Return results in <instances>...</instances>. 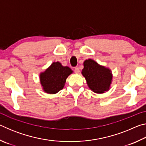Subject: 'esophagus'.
<instances>
[{"label": "esophagus", "instance_id": "34e87169", "mask_svg": "<svg viewBox=\"0 0 146 146\" xmlns=\"http://www.w3.org/2000/svg\"><path fill=\"white\" fill-rule=\"evenodd\" d=\"M74 71H75V73H78L79 72H80V70H79L78 68L75 67V68H74Z\"/></svg>", "mask_w": 146, "mask_h": 146}]
</instances>
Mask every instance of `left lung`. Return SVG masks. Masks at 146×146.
I'll list each match as a JSON object with an SVG mask.
<instances>
[{
	"label": "left lung",
	"instance_id": "1",
	"mask_svg": "<svg viewBox=\"0 0 146 146\" xmlns=\"http://www.w3.org/2000/svg\"><path fill=\"white\" fill-rule=\"evenodd\" d=\"M82 75L89 88L94 93L101 94L110 90L113 80V73L110 68L89 58L84 62Z\"/></svg>",
	"mask_w": 146,
	"mask_h": 146
}]
</instances>
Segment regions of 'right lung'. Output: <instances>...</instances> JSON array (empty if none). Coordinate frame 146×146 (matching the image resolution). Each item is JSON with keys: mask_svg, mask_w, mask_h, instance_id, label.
Segmentation results:
<instances>
[{"mask_svg": "<svg viewBox=\"0 0 146 146\" xmlns=\"http://www.w3.org/2000/svg\"><path fill=\"white\" fill-rule=\"evenodd\" d=\"M73 71L59 62H53L50 66L39 75L42 90L48 94H56L62 90L66 79Z\"/></svg>", "mask_w": 146, "mask_h": 146, "instance_id": "right-lung-1", "label": "right lung"}]
</instances>
